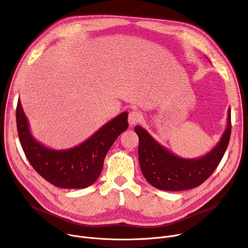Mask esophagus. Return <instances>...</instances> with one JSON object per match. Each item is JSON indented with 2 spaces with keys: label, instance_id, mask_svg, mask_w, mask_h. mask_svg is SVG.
<instances>
[{
  "label": "esophagus",
  "instance_id": "1",
  "mask_svg": "<svg viewBox=\"0 0 248 248\" xmlns=\"http://www.w3.org/2000/svg\"><path fill=\"white\" fill-rule=\"evenodd\" d=\"M142 119V115L140 111L138 110H131L128 114V123H129V125H135L137 124H139Z\"/></svg>",
  "mask_w": 248,
  "mask_h": 248
}]
</instances>
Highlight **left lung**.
Listing matches in <instances>:
<instances>
[{
    "label": "left lung",
    "instance_id": "obj_1",
    "mask_svg": "<svg viewBox=\"0 0 248 248\" xmlns=\"http://www.w3.org/2000/svg\"><path fill=\"white\" fill-rule=\"evenodd\" d=\"M139 159L143 176L153 186L168 191H180L201 186L217 170L226 151L232 134V117L228 110L227 127L219 143L206 155L197 159L180 158L156 142L140 125Z\"/></svg>",
    "mask_w": 248,
    "mask_h": 248
}]
</instances>
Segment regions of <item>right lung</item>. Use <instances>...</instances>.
<instances>
[{
	"mask_svg": "<svg viewBox=\"0 0 248 248\" xmlns=\"http://www.w3.org/2000/svg\"><path fill=\"white\" fill-rule=\"evenodd\" d=\"M16 119L20 142L31 166L49 184L62 188L92 186L102 172L110 146L128 127L127 112H123L81 144L67 151H55L32 139L20 100Z\"/></svg>",
	"mask_w": 248,
	"mask_h": 248,
	"instance_id": "obj_1",
	"label": "right lung"
}]
</instances>
